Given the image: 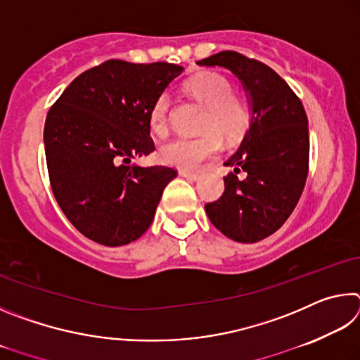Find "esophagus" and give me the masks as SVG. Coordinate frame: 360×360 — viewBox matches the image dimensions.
Here are the masks:
<instances>
[{
  "label": "esophagus",
  "instance_id": "obj_1",
  "mask_svg": "<svg viewBox=\"0 0 360 360\" xmlns=\"http://www.w3.org/2000/svg\"><path fill=\"white\" fill-rule=\"evenodd\" d=\"M179 176H182V178H186L188 181H198L200 179V174H195V173H188V172H179Z\"/></svg>",
  "mask_w": 360,
  "mask_h": 360
}]
</instances>
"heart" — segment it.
I'll list each match as a JSON object with an SVG mask.
<instances>
[{
    "label": "heart",
    "instance_id": "b5f03b06",
    "mask_svg": "<svg viewBox=\"0 0 360 360\" xmlns=\"http://www.w3.org/2000/svg\"><path fill=\"white\" fill-rule=\"evenodd\" d=\"M186 92L206 108L200 124L203 135L195 138H176L162 146L160 160L165 165L184 172H192L216 154L219 136L225 141L241 138L251 124V106L240 95L231 94L233 87L217 72H202L188 79L184 85ZM169 115V96L160 95L155 100L149 114V124L155 135L167 133Z\"/></svg>",
    "mask_w": 360,
    "mask_h": 360
}]
</instances>
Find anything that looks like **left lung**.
Instances as JSON below:
<instances>
[{
    "instance_id": "1",
    "label": "left lung",
    "mask_w": 360,
    "mask_h": 360,
    "mask_svg": "<svg viewBox=\"0 0 360 360\" xmlns=\"http://www.w3.org/2000/svg\"><path fill=\"white\" fill-rule=\"evenodd\" d=\"M233 72L251 106V124L225 167V191L205 205L212 225L227 238L257 243L275 233L295 210L308 176L309 135L302 101L270 66L238 52H219L197 62ZM245 171L247 178L238 179Z\"/></svg>"
}]
</instances>
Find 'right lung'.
Masks as SVG:
<instances>
[{"label": "right lung", "mask_w": 360, "mask_h": 360, "mask_svg": "<svg viewBox=\"0 0 360 360\" xmlns=\"http://www.w3.org/2000/svg\"><path fill=\"white\" fill-rule=\"evenodd\" d=\"M184 68L108 60L79 75L49 109L46 162L63 214L89 240L124 246L154 221L163 188L178 173L129 165L154 150L149 114Z\"/></svg>", "instance_id": "right-lung-1"}]
</instances>
